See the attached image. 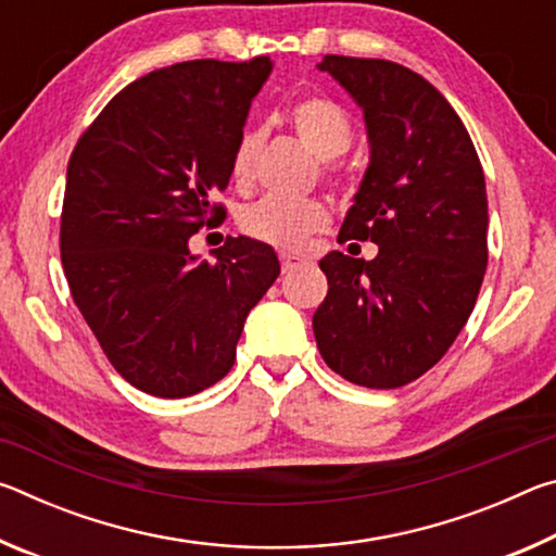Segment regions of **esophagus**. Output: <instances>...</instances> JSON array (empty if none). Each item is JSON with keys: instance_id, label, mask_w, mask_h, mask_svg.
<instances>
[{"instance_id": "1", "label": "esophagus", "mask_w": 556, "mask_h": 556, "mask_svg": "<svg viewBox=\"0 0 556 556\" xmlns=\"http://www.w3.org/2000/svg\"><path fill=\"white\" fill-rule=\"evenodd\" d=\"M279 262H281V271H285V275L287 271H294V269L306 265V260L294 255V252H279Z\"/></svg>"}]
</instances>
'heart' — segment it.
Segmentation results:
<instances>
[{
  "mask_svg": "<svg viewBox=\"0 0 556 556\" xmlns=\"http://www.w3.org/2000/svg\"><path fill=\"white\" fill-rule=\"evenodd\" d=\"M289 122L301 144L312 149L324 162L345 154L353 144V119L338 102L328 98L308 96L296 100L289 110ZM262 142H265V129L262 127L244 129L235 142L230 154V178L238 188H248L255 181V164ZM324 176L328 181H338L341 174L328 164L324 166ZM328 223H331V213L321 199L287 201L271 199V195L248 205L238 218L240 230L250 235L252 240L291 252L304 248L316 232L328 228Z\"/></svg>",
  "mask_w": 556,
  "mask_h": 556,
  "instance_id": "heart-1",
  "label": "heart"
}]
</instances>
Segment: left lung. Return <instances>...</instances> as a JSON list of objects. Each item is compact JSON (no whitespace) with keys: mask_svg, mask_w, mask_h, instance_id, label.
<instances>
[{"mask_svg":"<svg viewBox=\"0 0 556 556\" xmlns=\"http://www.w3.org/2000/svg\"><path fill=\"white\" fill-rule=\"evenodd\" d=\"M363 108L370 166L338 240H370L378 257L321 260L328 294L316 345L348 382L392 390L444 357L473 312L488 267L481 159L446 98L400 63L324 55Z\"/></svg>","mask_w":556,"mask_h":556,"instance_id":"left-lung-1","label":"left lung"}]
</instances>
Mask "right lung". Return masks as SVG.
Instances as JSON below:
<instances>
[{"instance_id": "obj_1", "label": "right lung", "mask_w": 556, "mask_h": 556, "mask_svg": "<svg viewBox=\"0 0 556 556\" xmlns=\"http://www.w3.org/2000/svg\"><path fill=\"white\" fill-rule=\"evenodd\" d=\"M269 55L184 61L129 83L68 162L61 262L71 296L122 378L178 400L230 372L250 308L279 277L265 242L225 238L215 262L188 240L225 220L213 195Z\"/></svg>"}]
</instances>
